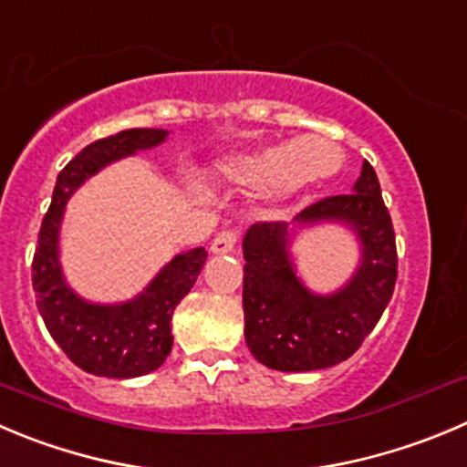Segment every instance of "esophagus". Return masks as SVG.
I'll use <instances>...</instances> for the list:
<instances>
[{
    "label": "esophagus",
    "mask_w": 467,
    "mask_h": 467,
    "mask_svg": "<svg viewBox=\"0 0 467 467\" xmlns=\"http://www.w3.org/2000/svg\"><path fill=\"white\" fill-rule=\"evenodd\" d=\"M236 231H220L211 243L213 254H229V252L236 250Z\"/></svg>",
    "instance_id": "esophagus-1"
}]
</instances>
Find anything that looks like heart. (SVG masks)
I'll return each instance as SVG.
<instances>
[{
    "label": "heart",
    "mask_w": 467,
    "mask_h": 467,
    "mask_svg": "<svg viewBox=\"0 0 467 467\" xmlns=\"http://www.w3.org/2000/svg\"><path fill=\"white\" fill-rule=\"evenodd\" d=\"M341 160L344 155L335 141L303 135L254 153L226 155L215 164V174L231 183L264 190L270 199H286L309 183L335 174Z\"/></svg>",
    "instance_id": "obj_1"
}]
</instances>
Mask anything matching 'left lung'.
Instances as JSON below:
<instances>
[{
  "label": "left lung",
  "instance_id": "left-lung-1",
  "mask_svg": "<svg viewBox=\"0 0 467 467\" xmlns=\"http://www.w3.org/2000/svg\"><path fill=\"white\" fill-rule=\"evenodd\" d=\"M344 223L358 238L360 264L332 294H314L296 275V231ZM245 344L277 371H317L348 359L383 317L397 284V245L374 167L362 162L353 192L327 197L286 222H259L243 238Z\"/></svg>",
  "mask_w": 467,
  "mask_h": 467
}]
</instances>
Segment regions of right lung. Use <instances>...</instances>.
Instances as JSON below:
<instances>
[{
    "instance_id": "1",
    "label": "right lung",
    "mask_w": 467,
    "mask_h": 467,
    "mask_svg": "<svg viewBox=\"0 0 467 467\" xmlns=\"http://www.w3.org/2000/svg\"><path fill=\"white\" fill-rule=\"evenodd\" d=\"M170 130L132 128L84 146L57 176L52 203L38 231L31 264L36 307L47 332L79 369L105 379H137L150 374L167 359L171 314L197 282L208 252L203 247L181 252L126 303H91L70 288L61 270L59 236L66 203L75 190L117 160L162 144Z\"/></svg>"
}]
</instances>
